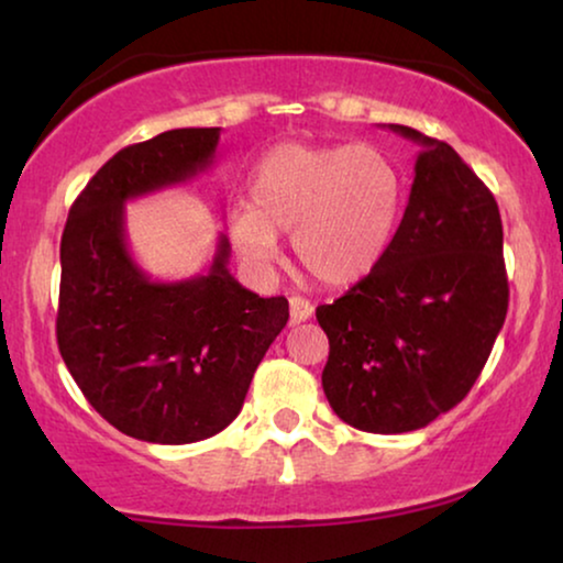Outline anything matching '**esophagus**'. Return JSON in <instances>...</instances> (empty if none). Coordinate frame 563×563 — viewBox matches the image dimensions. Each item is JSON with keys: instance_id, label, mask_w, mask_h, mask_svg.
Returning a JSON list of instances; mask_svg holds the SVG:
<instances>
[{"instance_id": "34e87169", "label": "esophagus", "mask_w": 563, "mask_h": 563, "mask_svg": "<svg viewBox=\"0 0 563 563\" xmlns=\"http://www.w3.org/2000/svg\"><path fill=\"white\" fill-rule=\"evenodd\" d=\"M314 312V307L307 302L305 297H291L289 299V318H291V325H299V322L310 320Z\"/></svg>"}]
</instances>
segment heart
<instances>
[{
  "instance_id": "b5f03b06",
  "label": "heart",
  "mask_w": 563,
  "mask_h": 563,
  "mask_svg": "<svg viewBox=\"0 0 563 563\" xmlns=\"http://www.w3.org/2000/svg\"><path fill=\"white\" fill-rule=\"evenodd\" d=\"M399 176L374 145L279 143L253 168L251 207L228 214V241L243 264L266 272L279 233L314 279L345 287L387 251L399 212Z\"/></svg>"
}]
</instances>
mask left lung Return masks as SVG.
I'll use <instances>...</instances> for the list:
<instances>
[{
  "mask_svg": "<svg viewBox=\"0 0 563 563\" xmlns=\"http://www.w3.org/2000/svg\"><path fill=\"white\" fill-rule=\"evenodd\" d=\"M389 130L420 145L402 222L368 276L318 307L328 402L382 435L426 428L468 395L510 297L492 191L449 143Z\"/></svg>",
  "mask_w": 563,
  "mask_h": 563,
  "instance_id": "left-lung-1",
  "label": "left lung"
}]
</instances>
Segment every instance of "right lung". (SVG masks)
<instances>
[{
  "instance_id": "obj_1",
  "label": "right lung",
  "mask_w": 563,
  "mask_h": 563,
  "mask_svg": "<svg viewBox=\"0 0 563 563\" xmlns=\"http://www.w3.org/2000/svg\"><path fill=\"white\" fill-rule=\"evenodd\" d=\"M220 128L166 130L122 148L76 197L60 238L58 351L102 418L137 441H205L241 412L256 368L289 320L228 272L218 238L205 274L153 282L128 249L125 205L207 172Z\"/></svg>"
}]
</instances>
